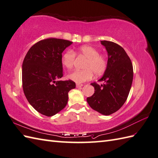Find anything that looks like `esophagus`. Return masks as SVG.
<instances>
[{
  "label": "esophagus",
  "instance_id": "esophagus-1",
  "mask_svg": "<svg viewBox=\"0 0 158 158\" xmlns=\"http://www.w3.org/2000/svg\"><path fill=\"white\" fill-rule=\"evenodd\" d=\"M83 84H79V83H77V84H76V87H77V88H81V87H83Z\"/></svg>",
  "mask_w": 158,
  "mask_h": 158
}]
</instances>
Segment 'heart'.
Segmentation results:
<instances>
[{
    "label": "heart",
    "instance_id": "1",
    "mask_svg": "<svg viewBox=\"0 0 158 158\" xmlns=\"http://www.w3.org/2000/svg\"><path fill=\"white\" fill-rule=\"evenodd\" d=\"M75 55L86 59L83 65L82 70H76L68 75L69 79L77 83H81L91 79L94 74L98 76L105 71L107 67V60L99 51L92 46L84 45L77 52L71 50L66 52L62 57L63 66L68 70L73 69L75 64Z\"/></svg>",
    "mask_w": 158,
    "mask_h": 158
}]
</instances>
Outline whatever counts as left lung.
<instances>
[{"mask_svg":"<svg viewBox=\"0 0 158 158\" xmlns=\"http://www.w3.org/2000/svg\"><path fill=\"white\" fill-rule=\"evenodd\" d=\"M108 53L107 67L98 81L91 83L94 94L87 98L92 109L104 115L116 112L126 101L133 80V66L125 50L115 43L101 41Z\"/></svg>","mask_w":158,"mask_h":158,"instance_id":"obj_1","label":"left lung"}]
</instances>
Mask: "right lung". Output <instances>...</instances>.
I'll return each instance as SVG.
<instances>
[{
	"instance_id": "obj_1",
	"label": "right lung",
	"mask_w": 158,
	"mask_h": 158,
	"mask_svg": "<svg viewBox=\"0 0 158 158\" xmlns=\"http://www.w3.org/2000/svg\"><path fill=\"white\" fill-rule=\"evenodd\" d=\"M73 42L56 38L43 39L32 45L22 64V87L28 102L36 111L51 117L66 106L69 92L75 88L63 76L62 53Z\"/></svg>"
}]
</instances>
